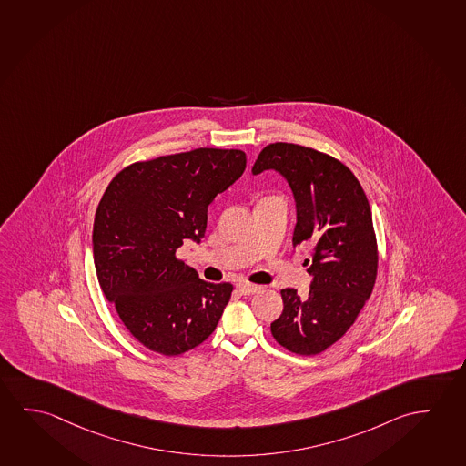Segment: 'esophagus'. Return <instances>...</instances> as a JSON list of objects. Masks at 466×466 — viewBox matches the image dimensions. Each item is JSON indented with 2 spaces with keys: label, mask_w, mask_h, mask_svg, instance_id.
I'll list each match as a JSON object with an SVG mask.
<instances>
[{
  "label": "esophagus",
  "mask_w": 466,
  "mask_h": 466,
  "mask_svg": "<svg viewBox=\"0 0 466 466\" xmlns=\"http://www.w3.org/2000/svg\"><path fill=\"white\" fill-rule=\"evenodd\" d=\"M237 289H239V293L241 295H254V293H258L260 287L258 285H251V283H238Z\"/></svg>",
  "instance_id": "obj_1"
}]
</instances>
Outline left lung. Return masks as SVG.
Wrapping results in <instances>:
<instances>
[{"label": "left lung", "instance_id": "left-lung-1", "mask_svg": "<svg viewBox=\"0 0 466 466\" xmlns=\"http://www.w3.org/2000/svg\"><path fill=\"white\" fill-rule=\"evenodd\" d=\"M275 170L296 202L293 244H309L304 260L309 293L281 289L283 312L270 324L277 343L296 355H319L340 340L370 299L377 275V241L360 181L337 158L289 142L262 148L252 173Z\"/></svg>", "mask_w": 466, "mask_h": 466}]
</instances>
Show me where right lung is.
<instances>
[{
	"label": "right lung",
	"mask_w": 466,
	"mask_h": 466,
	"mask_svg": "<svg viewBox=\"0 0 466 466\" xmlns=\"http://www.w3.org/2000/svg\"><path fill=\"white\" fill-rule=\"evenodd\" d=\"M238 148L191 152L136 162L111 179L92 233L96 279L121 322L144 347L177 356L208 340L233 291L208 283L177 251L200 243L217 194L243 175Z\"/></svg>",
	"instance_id": "right-lung-1"
}]
</instances>
